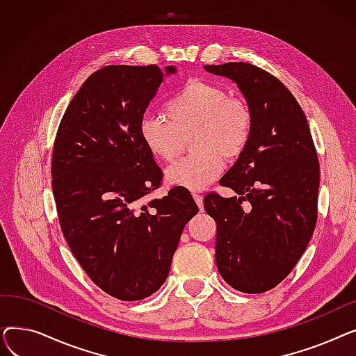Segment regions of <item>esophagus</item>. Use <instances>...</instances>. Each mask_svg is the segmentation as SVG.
Here are the masks:
<instances>
[{
  "instance_id": "obj_1",
  "label": "esophagus",
  "mask_w": 356,
  "mask_h": 356,
  "mask_svg": "<svg viewBox=\"0 0 356 356\" xmlns=\"http://www.w3.org/2000/svg\"><path fill=\"white\" fill-rule=\"evenodd\" d=\"M193 199H195V202L197 203V207H199V209H200V211H203V197H202V195L193 193Z\"/></svg>"
}]
</instances>
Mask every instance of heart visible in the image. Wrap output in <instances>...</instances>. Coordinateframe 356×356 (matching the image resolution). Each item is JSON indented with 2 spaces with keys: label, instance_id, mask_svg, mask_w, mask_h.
Here are the masks:
<instances>
[{
  "label": "heart",
  "instance_id": "obj_1",
  "mask_svg": "<svg viewBox=\"0 0 356 356\" xmlns=\"http://www.w3.org/2000/svg\"><path fill=\"white\" fill-rule=\"evenodd\" d=\"M167 120L145 112L138 133L145 148L161 161H173L183 149L184 138L195 134L192 149L196 154L175 163L165 179L179 188L202 191L222 172L223 158L238 159L248 147L254 115L250 105L229 97L218 83L188 81L167 104Z\"/></svg>",
  "mask_w": 356,
  "mask_h": 356
}]
</instances>
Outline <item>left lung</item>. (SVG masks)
<instances>
[{"mask_svg": "<svg viewBox=\"0 0 356 356\" xmlns=\"http://www.w3.org/2000/svg\"><path fill=\"white\" fill-rule=\"evenodd\" d=\"M204 70L232 79L254 115L248 147L219 181L236 196L203 199L216 222V267L235 290L264 293L290 274L313 235L319 160L305 112L283 82L242 62Z\"/></svg>", "mask_w": 356, "mask_h": 356, "instance_id": "1", "label": "left lung"}]
</instances>
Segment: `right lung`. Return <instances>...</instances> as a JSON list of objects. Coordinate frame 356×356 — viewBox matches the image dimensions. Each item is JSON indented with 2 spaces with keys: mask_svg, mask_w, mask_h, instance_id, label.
I'll use <instances>...</instances> for the list:
<instances>
[{
  "mask_svg": "<svg viewBox=\"0 0 356 356\" xmlns=\"http://www.w3.org/2000/svg\"><path fill=\"white\" fill-rule=\"evenodd\" d=\"M156 65L93 72L56 134L51 189L67 245L101 290L124 302L156 293L170 271L183 228L196 213L189 191L145 197L163 173L138 124L165 74Z\"/></svg>",
  "mask_w": 356,
  "mask_h": 356,
  "instance_id": "1",
  "label": "right lung"
}]
</instances>
